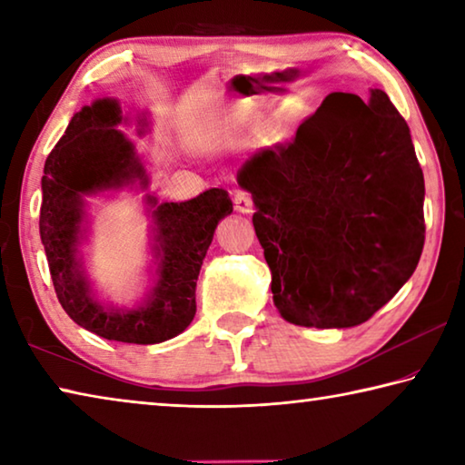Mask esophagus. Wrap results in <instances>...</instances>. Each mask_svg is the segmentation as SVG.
<instances>
[{
	"label": "esophagus",
	"mask_w": 465,
	"mask_h": 465,
	"mask_svg": "<svg viewBox=\"0 0 465 465\" xmlns=\"http://www.w3.org/2000/svg\"><path fill=\"white\" fill-rule=\"evenodd\" d=\"M233 207L235 211H240V213H254V199H252V194L246 191H238L233 194Z\"/></svg>",
	"instance_id": "obj_1"
}]
</instances>
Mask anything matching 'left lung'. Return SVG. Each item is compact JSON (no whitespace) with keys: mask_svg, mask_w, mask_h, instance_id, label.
<instances>
[{"mask_svg":"<svg viewBox=\"0 0 465 465\" xmlns=\"http://www.w3.org/2000/svg\"><path fill=\"white\" fill-rule=\"evenodd\" d=\"M252 193L272 302L291 324H363L412 277L424 246V178L383 90L328 94L289 143L238 172Z\"/></svg>","mask_w":465,"mask_h":465,"instance_id":"left-lung-1","label":"left lung"}]
</instances>
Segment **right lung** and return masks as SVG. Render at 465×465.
<instances>
[{
	"instance_id": "obj_1",
	"label": "right lung",
	"mask_w": 465,
	"mask_h": 465,
	"mask_svg": "<svg viewBox=\"0 0 465 465\" xmlns=\"http://www.w3.org/2000/svg\"><path fill=\"white\" fill-rule=\"evenodd\" d=\"M121 121L119 102L110 98L72 116L45 162L38 225L54 293L67 316L106 341L155 344L178 336L193 322L203 258L217 223L232 213L233 204L223 188H209L184 203L157 204L155 196H147L155 223V282L137 308H104L92 295L77 246L85 233L84 196L135 180L141 188L147 186L135 147L116 129Z\"/></svg>"
}]
</instances>
